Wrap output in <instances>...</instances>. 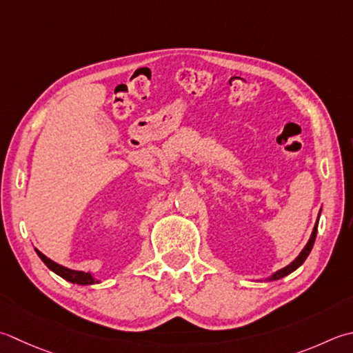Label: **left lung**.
Segmentation results:
<instances>
[{"label":"left lung","mask_w":353,"mask_h":353,"mask_svg":"<svg viewBox=\"0 0 353 353\" xmlns=\"http://www.w3.org/2000/svg\"><path fill=\"white\" fill-rule=\"evenodd\" d=\"M316 231H319V220H316V223H315V228H314V231H312V236H310V239H309V241H307V245L305 246V250H303L301 252H300V255L299 257H296L291 265H288L286 268H283V269H280L279 272H275L272 277H271V280H279V279H283L285 277V275H288V274H291V272H294L296 268H300L301 265H303V261H305L306 259H307V255H309V252H310V250H312V246H314V243H315V237H316Z\"/></svg>","instance_id":"8db88e82"}]
</instances>
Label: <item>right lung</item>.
I'll use <instances>...</instances> for the list:
<instances>
[{"instance_id":"obj_1","label":"right lung","mask_w":353,"mask_h":353,"mask_svg":"<svg viewBox=\"0 0 353 353\" xmlns=\"http://www.w3.org/2000/svg\"><path fill=\"white\" fill-rule=\"evenodd\" d=\"M37 254L39 255V259L44 261L48 269H52L54 274H58L59 277H62L67 281L78 283V285H93V283H98L92 277V274L82 272V271H73V269H68V268H64V266H61L58 263H54V261H52L50 259H47L46 255L43 252H39L38 250H37Z\"/></svg>"}]
</instances>
